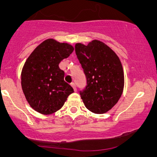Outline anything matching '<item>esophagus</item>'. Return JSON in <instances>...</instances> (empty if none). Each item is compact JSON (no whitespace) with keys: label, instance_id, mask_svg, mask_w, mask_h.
<instances>
[{"label":"esophagus","instance_id":"34e87169","mask_svg":"<svg viewBox=\"0 0 157 157\" xmlns=\"http://www.w3.org/2000/svg\"><path fill=\"white\" fill-rule=\"evenodd\" d=\"M71 86H72V87L73 88H74V91H75V92H77V87H76V85H75V83H71Z\"/></svg>","mask_w":157,"mask_h":157}]
</instances>
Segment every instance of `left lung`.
Returning <instances> with one entry per match:
<instances>
[{
	"mask_svg": "<svg viewBox=\"0 0 157 157\" xmlns=\"http://www.w3.org/2000/svg\"><path fill=\"white\" fill-rule=\"evenodd\" d=\"M75 52L86 78L80 95L86 108L103 114L118 102L124 89V71L118 55L108 45L93 40L75 45Z\"/></svg>",
	"mask_w": 157,
	"mask_h": 157,
	"instance_id": "8db88e82",
	"label": "left lung"
}]
</instances>
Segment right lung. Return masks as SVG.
I'll use <instances>...</instances> for the list:
<instances>
[{
	"mask_svg": "<svg viewBox=\"0 0 157 157\" xmlns=\"http://www.w3.org/2000/svg\"><path fill=\"white\" fill-rule=\"evenodd\" d=\"M74 47L48 39L38 45L25 62L21 73L23 93L30 106L50 115L64 105L74 89L64 80L59 63L68 58Z\"/></svg>",
	"mask_w": 157,
	"mask_h": 157,
	"instance_id": "right-lung-1",
	"label": "right lung"
}]
</instances>
